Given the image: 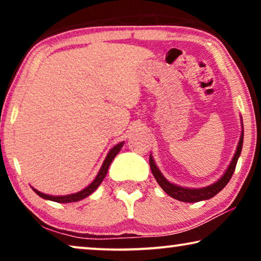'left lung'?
I'll list each match as a JSON object with an SVG mask.
<instances>
[{"label": "left lung", "mask_w": 261, "mask_h": 261, "mask_svg": "<svg viewBox=\"0 0 261 261\" xmlns=\"http://www.w3.org/2000/svg\"><path fill=\"white\" fill-rule=\"evenodd\" d=\"M242 142H244V129H242V132H241V137H240V140H239L237 152H235V154L233 156V159H231L229 166L227 167L226 172L223 173V176L221 177L220 179L216 181V183H214L205 188L190 189V188L178 187V185L170 183V181L163 176L158 167H156L154 160H153V158H152V155H149V166H151V171H152L153 176H154V178H155L156 183H158L160 185V188H162L167 195L171 196V197L176 198V199H178V201L188 202V203L204 201V199H209V198L214 197L215 195L219 194V192L228 184V181L230 180V178L234 173L235 167H237L239 156H240V154H241Z\"/></svg>", "instance_id": "obj_1"}]
</instances>
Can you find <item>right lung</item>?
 I'll list each match as a JSON object with an SVG mask.
<instances>
[{
    "mask_svg": "<svg viewBox=\"0 0 261 261\" xmlns=\"http://www.w3.org/2000/svg\"><path fill=\"white\" fill-rule=\"evenodd\" d=\"M123 146V142H120V144H117L116 146H114V147L110 149L108 154H107L105 162H103L102 166H101V170L98 171L97 176L92 181L91 184H89L87 188L83 189V190L80 191V192H76V194H71V195H66V196H49V195H46V194H42V192L38 191L37 189L33 188V190L35 191V194L40 196L41 198L44 199H48V201H53V202H58V203H71V202H77V201H81V199H83L85 197H88V196H90L92 192H94L96 189L98 188V185L102 183L103 179H105L107 172H108V169L110 166V164H112L113 159L115 158L117 153L120 152V149L122 148Z\"/></svg>",
    "mask_w": 261,
    "mask_h": 261,
    "instance_id": "right-lung-1",
    "label": "right lung"
}]
</instances>
